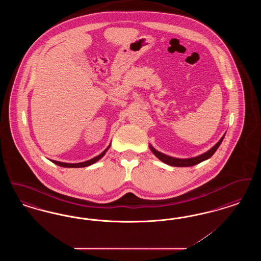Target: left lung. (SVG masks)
Returning a JSON list of instances; mask_svg holds the SVG:
<instances>
[{
    "mask_svg": "<svg viewBox=\"0 0 261 261\" xmlns=\"http://www.w3.org/2000/svg\"><path fill=\"white\" fill-rule=\"evenodd\" d=\"M224 136L219 140V142L214 146L212 147L210 150H207L206 152L200 154L199 156H196V158H192V159H176V158H172V156H169V155H166L164 153L160 152L159 150H156L155 149H153L151 146H149V149L152 151V153L159 159L161 160L162 162L168 164V165H171V166H176V167H188V166H193V165H196L199 162H203V161H206L208 160L210 158H211L213 155V153L216 151V149L219 148L220 144L222 143L223 141Z\"/></svg>",
    "mask_w": 261,
    "mask_h": 261,
    "instance_id": "left-lung-1",
    "label": "left lung"
}]
</instances>
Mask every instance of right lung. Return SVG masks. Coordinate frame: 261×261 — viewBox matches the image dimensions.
<instances>
[{
  "mask_svg": "<svg viewBox=\"0 0 261 261\" xmlns=\"http://www.w3.org/2000/svg\"><path fill=\"white\" fill-rule=\"evenodd\" d=\"M109 148H110V146L105 149L100 154H99L98 156H96V158H94L92 160H89L87 162H79V163H65V162H56V161H51V162L56 163V164H58V165H60V166H62V167H75V168L86 167V166H89V165H91V164H93V163H95V162H97L99 160H100L105 155V153L107 152V150L109 149Z\"/></svg>",
  "mask_w": 261,
  "mask_h": 261,
  "instance_id": "add662e5",
  "label": "right lung"
}]
</instances>
